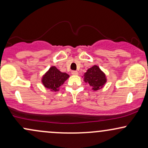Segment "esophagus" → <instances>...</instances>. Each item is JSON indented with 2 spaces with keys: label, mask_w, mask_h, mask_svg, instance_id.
I'll return each mask as SVG.
<instances>
[{
  "label": "esophagus",
  "mask_w": 148,
  "mask_h": 148,
  "mask_svg": "<svg viewBox=\"0 0 148 148\" xmlns=\"http://www.w3.org/2000/svg\"><path fill=\"white\" fill-rule=\"evenodd\" d=\"M78 73L77 71H72V74H73V75H78Z\"/></svg>",
  "instance_id": "34e87169"
}]
</instances>
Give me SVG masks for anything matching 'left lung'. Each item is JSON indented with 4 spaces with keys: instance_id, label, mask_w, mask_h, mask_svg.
I'll use <instances>...</instances> for the list:
<instances>
[{
    "instance_id": "1",
    "label": "left lung",
    "mask_w": 148,
    "mask_h": 148,
    "mask_svg": "<svg viewBox=\"0 0 148 148\" xmlns=\"http://www.w3.org/2000/svg\"><path fill=\"white\" fill-rule=\"evenodd\" d=\"M84 81L90 85L92 90L97 91L105 86L107 79L105 73L97 65H93L84 73Z\"/></svg>"
}]
</instances>
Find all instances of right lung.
Masks as SVG:
<instances>
[{"label":"right lung","instance_id":"1","mask_svg":"<svg viewBox=\"0 0 148 148\" xmlns=\"http://www.w3.org/2000/svg\"><path fill=\"white\" fill-rule=\"evenodd\" d=\"M69 74L65 72H62L56 68L55 66H52L47 72L42 76L41 81L46 88L50 91H59L60 87L68 79Z\"/></svg>","mask_w":148,"mask_h":148}]
</instances>
